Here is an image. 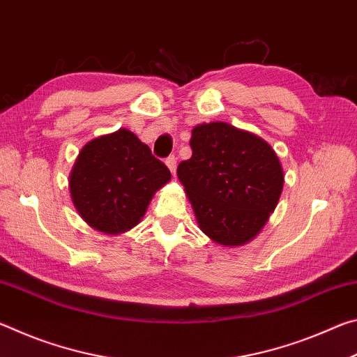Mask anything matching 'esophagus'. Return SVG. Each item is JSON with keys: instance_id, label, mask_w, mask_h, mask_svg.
<instances>
[{"instance_id": "1", "label": "esophagus", "mask_w": 357, "mask_h": 357, "mask_svg": "<svg viewBox=\"0 0 357 357\" xmlns=\"http://www.w3.org/2000/svg\"><path fill=\"white\" fill-rule=\"evenodd\" d=\"M165 164H167V167H168V168H170V172H172L173 174L176 173V164H178L176 155H170V157H167Z\"/></svg>"}]
</instances>
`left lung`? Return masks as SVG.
<instances>
[{
	"label": "left lung",
	"mask_w": 357,
	"mask_h": 357,
	"mask_svg": "<svg viewBox=\"0 0 357 357\" xmlns=\"http://www.w3.org/2000/svg\"><path fill=\"white\" fill-rule=\"evenodd\" d=\"M192 157L178 165L198 227L214 243L244 245L279 203L283 168L268 142L227 123L198 124Z\"/></svg>",
	"instance_id": "8db88e82"
}]
</instances>
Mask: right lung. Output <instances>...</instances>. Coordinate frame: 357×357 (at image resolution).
Returning a JSON list of instances; mask_svg holds the SVG:
<instances>
[{
    "label": "right lung",
    "mask_w": 357,
    "mask_h": 357,
    "mask_svg": "<svg viewBox=\"0 0 357 357\" xmlns=\"http://www.w3.org/2000/svg\"><path fill=\"white\" fill-rule=\"evenodd\" d=\"M172 179L148 144L128 129L84 144L69 176L70 198L82 219L105 234L138 225L154 193Z\"/></svg>",
    "instance_id": "add662e5"
}]
</instances>
